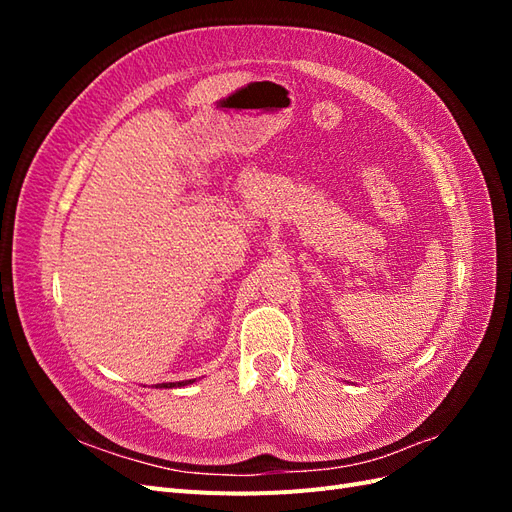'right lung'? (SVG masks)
<instances>
[{"mask_svg":"<svg viewBox=\"0 0 512 512\" xmlns=\"http://www.w3.org/2000/svg\"><path fill=\"white\" fill-rule=\"evenodd\" d=\"M196 380H183V382H162V384H156V389H179V386H188Z\"/></svg>","mask_w":512,"mask_h":512,"instance_id":"right-lung-1","label":"right lung"}]
</instances>
